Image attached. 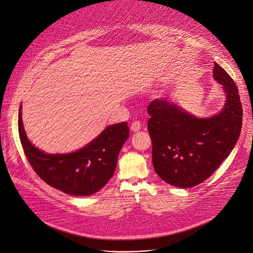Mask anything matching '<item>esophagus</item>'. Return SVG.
Here are the masks:
<instances>
[{"mask_svg":"<svg viewBox=\"0 0 253 253\" xmlns=\"http://www.w3.org/2000/svg\"><path fill=\"white\" fill-rule=\"evenodd\" d=\"M140 126H140V124H139L138 122H134V123L131 124L130 129H131L133 132H137V131H139Z\"/></svg>","mask_w":253,"mask_h":253,"instance_id":"esophagus-1","label":"esophagus"}]
</instances>
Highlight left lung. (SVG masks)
Returning a JSON list of instances; mask_svg holds the SVG:
<instances>
[{
  "label": "left lung",
  "mask_w": 253,
  "mask_h": 253,
  "mask_svg": "<svg viewBox=\"0 0 253 253\" xmlns=\"http://www.w3.org/2000/svg\"><path fill=\"white\" fill-rule=\"evenodd\" d=\"M212 73L225 94L223 108L214 116L197 118L167 98L154 99L147 108L153 165L171 185L188 188L208 179L239 137L242 106L237 86L216 63Z\"/></svg>",
  "instance_id": "1"
}]
</instances>
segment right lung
I'll list each match as a JSON object with an SVG mask.
<instances>
[{
    "label": "right lung",
    "instance_id": "obj_1",
    "mask_svg": "<svg viewBox=\"0 0 253 253\" xmlns=\"http://www.w3.org/2000/svg\"><path fill=\"white\" fill-rule=\"evenodd\" d=\"M19 134L25 155L37 174L67 194L91 195L102 189L117 169L120 151L129 136L126 122L109 126L84 147L70 154H46L28 138L19 110Z\"/></svg>",
    "mask_w": 253,
    "mask_h": 253
}]
</instances>
